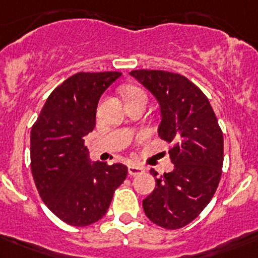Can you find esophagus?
<instances>
[{
  "label": "esophagus",
  "mask_w": 258,
  "mask_h": 258,
  "mask_svg": "<svg viewBox=\"0 0 258 258\" xmlns=\"http://www.w3.org/2000/svg\"><path fill=\"white\" fill-rule=\"evenodd\" d=\"M128 172H129L130 176H135V175H139V174H142V172H144V169H143L142 166L133 164V165H129Z\"/></svg>",
  "instance_id": "esophagus-1"
}]
</instances>
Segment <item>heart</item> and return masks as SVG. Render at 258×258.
<instances>
[{
  "label": "heart",
  "instance_id": "b5f03b06",
  "mask_svg": "<svg viewBox=\"0 0 258 258\" xmlns=\"http://www.w3.org/2000/svg\"><path fill=\"white\" fill-rule=\"evenodd\" d=\"M137 97L147 98V94H145L144 90L138 88V87H129L125 89V99H133V98Z\"/></svg>",
  "mask_w": 258,
  "mask_h": 258
}]
</instances>
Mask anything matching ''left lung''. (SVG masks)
Listing matches in <instances>:
<instances>
[{"label":"left lung","instance_id":"obj_1","mask_svg":"<svg viewBox=\"0 0 258 258\" xmlns=\"http://www.w3.org/2000/svg\"><path fill=\"white\" fill-rule=\"evenodd\" d=\"M133 77L159 100V137L170 144L174 170L156 177L143 200L145 215L158 226L177 230L195 220L219 186L224 164V135L208 97L186 77L166 71L137 70Z\"/></svg>","mask_w":258,"mask_h":258}]
</instances>
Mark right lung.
<instances>
[{
  "label": "right lung",
  "instance_id": "obj_1",
  "mask_svg": "<svg viewBox=\"0 0 258 258\" xmlns=\"http://www.w3.org/2000/svg\"><path fill=\"white\" fill-rule=\"evenodd\" d=\"M120 72H79L47 98L31 130V170L39 196L72 226H88L107 214L128 175L123 164L88 160L84 137L95 126L98 100Z\"/></svg>",
  "mask_w": 258,
  "mask_h": 258
}]
</instances>
